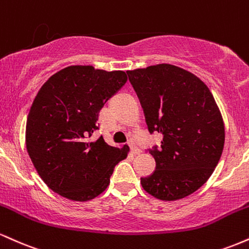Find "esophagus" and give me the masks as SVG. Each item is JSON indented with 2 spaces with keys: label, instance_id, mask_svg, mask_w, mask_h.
Masks as SVG:
<instances>
[{
  "label": "esophagus",
  "instance_id": "34e87169",
  "mask_svg": "<svg viewBox=\"0 0 249 249\" xmlns=\"http://www.w3.org/2000/svg\"><path fill=\"white\" fill-rule=\"evenodd\" d=\"M128 146H130L131 152H132L133 154H139V153H141V150H139V148L136 146V144H134L133 141L128 142Z\"/></svg>",
  "mask_w": 249,
  "mask_h": 249
}]
</instances>
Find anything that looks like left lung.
Segmentation results:
<instances>
[{
	"mask_svg": "<svg viewBox=\"0 0 249 249\" xmlns=\"http://www.w3.org/2000/svg\"><path fill=\"white\" fill-rule=\"evenodd\" d=\"M144 110L150 133L162 134L148 152L156 171L141 178L157 199L190 196L212 176L225 144V125L215 99L201 79L172 64L127 71Z\"/></svg>",
	"mask_w": 249,
	"mask_h": 249,
	"instance_id": "8db88e82",
	"label": "left lung"
}]
</instances>
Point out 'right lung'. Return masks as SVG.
Listing matches in <instances>:
<instances>
[{
  "mask_svg": "<svg viewBox=\"0 0 249 249\" xmlns=\"http://www.w3.org/2000/svg\"><path fill=\"white\" fill-rule=\"evenodd\" d=\"M126 81L124 71L71 65L39 89L28 115L25 144L37 173L53 192L88 201L107 190L128 146L90 137L99 128V111Z\"/></svg>",
  "mask_w": 249,
  "mask_h": 249,
  "instance_id": "1",
  "label": "right lung"
}]
</instances>
